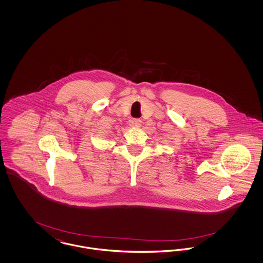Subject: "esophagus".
I'll list each match as a JSON object with an SVG mask.
<instances>
[{
  "label": "esophagus",
  "instance_id": "esophagus-1",
  "mask_svg": "<svg viewBox=\"0 0 263 263\" xmlns=\"http://www.w3.org/2000/svg\"><path fill=\"white\" fill-rule=\"evenodd\" d=\"M130 125L133 126V127H140L141 126V120H139V119H132L130 121Z\"/></svg>",
  "mask_w": 263,
  "mask_h": 263
}]
</instances>
